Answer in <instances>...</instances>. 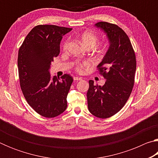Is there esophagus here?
<instances>
[{
    "instance_id": "1",
    "label": "esophagus",
    "mask_w": 158,
    "mask_h": 158,
    "mask_svg": "<svg viewBox=\"0 0 158 158\" xmlns=\"http://www.w3.org/2000/svg\"><path fill=\"white\" fill-rule=\"evenodd\" d=\"M82 78L81 77H74V81H80V80H81Z\"/></svg>"
}]
</instances>
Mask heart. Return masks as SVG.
<instances>
[{
  "instance_id": "heart-1",
  "label": "heart",
  "mask_w": 158,
  "mask_h": 158,
  "mask_svg": "<svg viewBox=\"0 0 158 158\" xmlns=\"http://www.w3.org/2000/svg\"><path fill=\"white\" fill-rule=\"evenodd\" d=\"M80 41L84 45V47H95V45L97 44L98 42V36L96 35L95 33H93L91 31H85L84 33H81L79 36ZM68 45V41H65L63 44V49H66ZM88 63H79L77 65V69L79 71H81V69L84 65H86Z\"/></svg>"
}]
</instances>
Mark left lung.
<instances>
[{"mask_svg": "<svg viewBox=\"0 0 158 158\" xmlns=\"http://www.w3.org/2000/svg\"><path fill=\"white\" fill-rule=\"evenodd\" d=\"M95 26L106 33L109 47L98 65L106 79L102 85L89 81L88 108L93 116L106 118L123 107L132 90L136 72V56L129 37L117 25L101 21Z\"/></svg>", "mask_w": 158, "mask_h": 158, "instance_id": "1", "label": "left lung"}]
</instances>
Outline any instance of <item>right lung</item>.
Returning a JSON list of instances; mask_svg holds the SVG:
<instances>
[{"instance_id": "right-lung-1", "label": "right lung", "mask_w": 158, "mask_h": 158, "mask_svg": "<svg viewBox=\"0 0 158 158\" xmlns=\"http://www.w3.org/2000/svg\"><path fill=\"white\" fill-rule=\"evenodd\" d=\"M73 28L38 25L26 37L19 50L18 69L21 89L26 101L37 114L53 118L65 111L67 96L73 78L65 74L51 77L53 58L60 53L63 36Z\"/></svg>"}]
</instances>
